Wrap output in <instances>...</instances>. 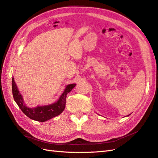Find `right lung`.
Listing matches in <instances>:
<instances>
[{
    "label": "right lung",
    "instance_id": "1",
    "mask_svg": "<svg viewBox=\"0 0 158 158\" xmlns=\"http://www.w3.org/2000/svg\"><path fill=\"white\" fill-rule=\"evenodd\" d=\"M75 85L76 84H71L66 85L63 93L60 96L58 101L55 103L47 105V106L30 108L27 107L24 103L22 95L19 92L14 78H12V94L14 101L16 102L18 107L22 110V111L27 117L30 118L32 120L40 122L48 121L52 118L58 116L64 111L67 94L71 92V90L75 87Z\"/></svg>",
    "mask_w": 158,
    "mask_h": 158
}]
</instances>
